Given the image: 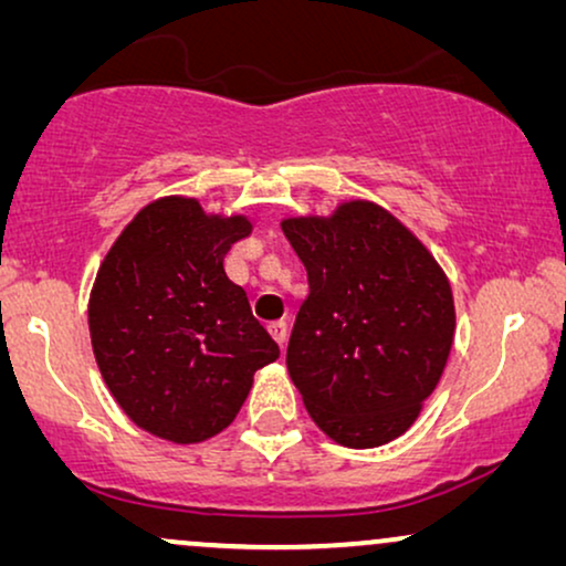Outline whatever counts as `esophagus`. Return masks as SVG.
<instances>
[{
	"label": "esophagus",
	"instance_id": "esophagus-1",
	"mask_svg": "<svg viewBox=\"0 0 566 566\" xmlns=\"http://www.w3.org/2000/svg\"><path fill=\"white\" fill-rule=\"evenodd\" d=\"M268 332H270V335H273L277 347H281V350H283L285 339H289V324H285V322H273V324H270V327H268Z\"/></svg>",
	"mask_w": 566,
	"mask_h": 566
}]
</instances>
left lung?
I'll use <instances>...</instances> for the list:
<instances>
[{
	"mask_svg": "<svg viewBox=\"0 0 566 566\" xmlns=\"http://www.w3.org/2000/svg\"><path fill=\"white\" fill-rule=\"evenodd\" d=\"M308 275L285 366L322 432L376 448L412 428L451 355V283L405 223L370 203L281 221Z\"/></svg>",
	"mask_w": 566,
	"mask_h": 566,
	"instance_id": "1",
	"label": "left lung"
}]
</instances>
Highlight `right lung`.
<instances>
[{
  "mask_svg": "<svg viewBox=\"0 0 566 566\" xmlns=\"http://www.w3.org/2000/svg\"><path fill=\"white\" fill-rule=\"evenodd\" d=\"M250 234L247 216L167 196L134 216L97 270L92 353L113 399L151 436L213 438L234 422L254 370L281 355L223 270L231 244Z\"/></svg>",
  "mask_w": 566,
  "mask_h": 566,
  "instance_id": "obj_1",
  "label": "right lung"
}]
</instances>
